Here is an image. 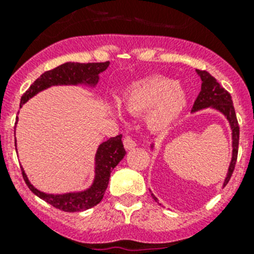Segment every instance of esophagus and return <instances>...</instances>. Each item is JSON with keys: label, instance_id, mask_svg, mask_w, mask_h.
I'll return each mask as SVG.
<instances>
[{"label": "esophagus", "instance_id": "1", "mask_svg": "<svg viewBox=\"0 0 254 254\" xmlns=\"http://www.w3.org/2000/svg\"><path fill=\"white\" fill-rule=\"evenodd\" d=\"M123 143H124L125 150H131V148L136 146V141L131 136H129V135H125L124 139H123Z\"/></svg>", "mask_w": 254, "mask_h": 254}]
</instances>
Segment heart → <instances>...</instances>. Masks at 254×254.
Segmentation results:
<instances>
[{"mask_svg":"<svg viewBox=\"0 0 254 254\" xmlns=\"http://www.w3.org/2000/svg\"><path fill=\"white\" fill-rule=\"evenodd\" d=\"M123 104L130 114L148 112L151 130L165 132L172 127L187 106V92L181 83L166 76H148L132 82L123 92ZM111 111L119 114L117 107Z\"/></svg>","mask_w":254,"mask_h":254,"instance_id":"1","label":"heart"}]
</instances>
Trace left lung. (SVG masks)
Instances as JSON below:
<instances>
[{
  "mask_svg": "<svg viewBox=\"0 0 254 254\" xmlns=\"http://www.w3.org/2000/svg\"><path fill=\"white\" fill-rule=\"evenodd\" d=\"M196 72H198V75L200 76L201 78V89L200 92H199L198 97H196L195 102H194L191 112H196L200 111V109L212 107L214 109H217L219 112H221L222 114L227 118L232 129V160L231 163H230L227 177L225 178L224 182L225 187L229 183L230 178H231L232 173H234L235 166H236L238 153V140H240V127H238L237 117L236 113H235V107L234 103H232L231 94H230L224 87L220 86V83L216 81V78L212 77L207 71L198 70ZM151 195H152V198L155 199V200H157L153 194H151Z\"/></svg>",
  "mask_w": 254,
  "mask_h": 254,
  "instance_id": "1",
  "label": "left lung"
}]
</instances>
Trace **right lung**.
Here are the masks:
<instances>
[{"mask_svg": "<svg viewBox=\"0 0 254 254\" xmlns=\"http://www.w3.org/2000/svg\"><path fill=\"white\" fill-rule=\"evenodd\" d=\"M109 61L106 63H66L58 67L49 70L43 73L39 78L32 83V86L23 93L20 98V107L38 92L56 84H78L86 83L94 86L98 82V75L107 70ZM125 151L122 141V134L111 137L109 140L101 143L96 153V178L93 184L87 190L81 193H67L61 195L45 194L35 189L28 181L24 171L22 170V176L28 188L40 199L47 201L59 210L66 212H77L91 209L96 206L103 199L106 189L109 183V177L115 166L124 158Z\"/></svg>", "mask_w": 254, "mask_h": 254, "instance_id": "1", "label": "right lung"}]
</instances>
